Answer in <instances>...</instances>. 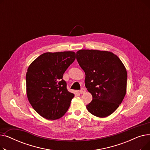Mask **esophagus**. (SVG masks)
Returning <instances> with one entry per match:
<instances>
[{"label":"esophagus","instance_id":"1","mask_svg":"<svg viewBox=\"0 0 150 150\" xmlns=\"http://www.w3.org/2000/svg\"><path fill=\"white\" fill-rule=\"evenodd\" d=\"M79 92H80V93H84L86 92V89H84V88H82L81 90H80Z\"/></svg>","mask_w":150,"mask_h":150}]
</instances>
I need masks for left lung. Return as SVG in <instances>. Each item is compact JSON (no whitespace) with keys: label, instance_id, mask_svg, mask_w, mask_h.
Segmentation results:
<instances>
[{"label":"left lung","instance_id":"1","mask_svg":"<svg viewBox=\"0 0 150 150\" xmlns=\"http://www.w3.org/2000/svg\"><path fill=\"white\" fill-rule=\"evenodd\" d=\"M78 64L85 72V86L92 96L86 106L98 117L112 114L119 108L127 92V72L120 58L113 53L98 50H80Z\"/></svg>","mask_w":150,"mask_h":150}]
</instances>
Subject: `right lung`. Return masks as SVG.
<instances>
[{"label": "right lung", "mask_w": 150, "mask_h": 150, "mask_svg": "<svg viewBox=\"0 0 150 150\" xmlns=\"http://www.w3.org/2000/svg\"><path fill=\"white\" fill-rule=\"evenodd\" d=\"M74 52H46L35 59L26 74L27 96L36 112L47 120L64 115L74 94L69 92L63 74L75 59Z\"/></svg>", "instance_id": "right-lung-1"}]
</instances>
